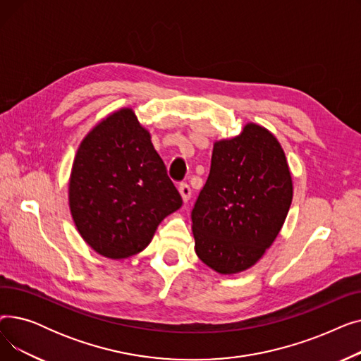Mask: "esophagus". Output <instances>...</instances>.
Masks as SVG:
<instances>
[{
	"label": "esophagus",
	"mask_w": 361,
	"mask_h": 361,
	"mask_svg": "<svg viewBox=\"0 0 361 361\" xmlns=\"http://www.w3.org/2000/svg\"><path fill=\"white\" fill-rule=\"evenodd\" d=\"M178 192H180V195H181V197H183V202H184V203H187L188 200H190V197H192V188H190V185L180 184Z\"/></svg>",
	"instance_id": "esophagus-1"
}]
</instances>
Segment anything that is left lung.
<instances>
[{"mask_svg":"<svg viewBox=\"0 0 361 361\" xmlns=\"http://www.w3.org/2000/svg\"><path fill=\"white\" fill-rule=\"evenodd\" d=\"M293 202V177L274 133L247 123L214 143L211 173L192 212L195 250L221 275L247 271L278 237Z\"/></svg>","mask_w":361,"mask_h":361,"instance_id":"left-lung-1","label":"left lung"}]
</instances>
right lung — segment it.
<instances>
[{"instance_id":"add662e5","label":"right lung","mask_w":361,"mask_h":361,"mask_svg":"<svg viewBox=\"0 0 361 361\" xmlns=\"http://www.w3.org/2000/svg\"><path fill=\"white\" fill-rule=\"evenodd\" d=\"M183 204L131 108L111 112L80 142L68 180V206L82 238L120 260L145 250L158 225Z\"/></svg>"}]
</instances>
